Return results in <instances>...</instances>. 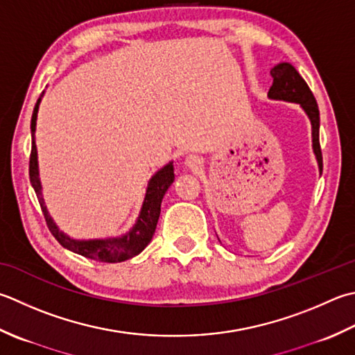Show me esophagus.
Wrapping results in <instances>:
<instances>
[{
  "instance_id": "34e87169",
  "label": "esophagus",
  "mask_w": 355,
  "mask_h": 355,
  "mask_svg": "<svg viewBox=\"0 0 355 355\" xmlns=\"http://www.w3.org/2000/svg\"><path fill=\"white\" fill-rule=\"evenodd\" d=\"M186 166H189L191 169H197L200 166V159L197 157H187L186 158Z\"/></svg>"
}]
</instances>
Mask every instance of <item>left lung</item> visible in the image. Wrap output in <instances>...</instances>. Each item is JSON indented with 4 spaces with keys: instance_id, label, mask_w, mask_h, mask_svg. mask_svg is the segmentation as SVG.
I'll use <instances>...</instances> for the list:
<instances>
[{
    "instance_id": "obj_1",
    "label": "left lung",
    "mask_w": 355,
    "mask_h": 355,
    "mask_svg": "<svg viewBox=\"0 0 355 355\" xmlns=\"http://www.w3.org/2000/svg\"><path fill=\"white\" fill-rule=\"evenodd\" d=\"M272 75V86H270L268 96L270 100H283L291 103H298L304 112L309 116L312 126V149L318 163V169L323 171V157L320 149V140H318V130H320V112H318L317 101L314 94L311 92L306 81L302 75L295 71V67L289 62H280V64L270 69Z\"/></svg>"
}]
</instances>
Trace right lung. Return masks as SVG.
Wrapping results in <instances>:
<instances>
[{"label":"right lung","instance_id":"obj_1","mask_svg":"<svg viewBox=\"0 0 355 355\" xmlns=\"http://www.w3.org/2000/svg\"><path fill=\"white\" fill-rule=\"evenodd\" d=\"M43 96V95H41ZM38 98L37 104L33 107L32 120H31V132H32V150H31V159H29V177L32 187L37 193L41 211L44 214L46 223L49 231L62 248L69 249L75 254H80L86 259L103 261V263H120L124 260H129L132 257L140 254L143 249L149 245L152 240V235L155 232V227L158 223L159 212H162V200L164 197L166 191L173 183V166L172 163L166 164L163 169H159L154 177L150 178L148 184V191H146V197L143 201V207L138 217L135 226L130 231L123 235V237L116 239H106V240H73L62 234L58 226L53 223L51 215H49L43 193H41V182L38 173V157H37V144H35V128H37V114L40 107Z\"/></svg>","mask_w":355,"mask_h":355}]
</instances>
